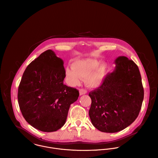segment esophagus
I'll return each instance as SVG.
<instances>
[{"mask_svg": "<svg viewBox=\"0 0 158 158\" xmlns=\"http://www.w3.org/2000/svg\"><path fill=\"white\" fill-rule=\"evenodd\" d=\"M87 90H84V89H80L79 90V95H82L84 94H87Z\"/></svg>", "mask_w": 158, "mask_h": 158, "instance_id": "esophagus-1", "label": "esophagus"}]
</instances>
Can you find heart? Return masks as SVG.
<instances>
[{
  "label": "heart",
  "mask_w": 158,
  "mask_h": 158,
  "mask_svg": "<svg viewBox=\"0 0 158 158\" xmlns=\"http://www.w3.org/2000/svg\"><path fill=\"white\" fill-rule=\"evenodd\" d=\"M96 60H77L73 63V67L66 69V78L71 85L78 84L81 78L86 79V85L89 87H96L102 82L106 74V65L102 64Z\"/></svg>",
  "instance_id": "obj_1"
}]
</instances>
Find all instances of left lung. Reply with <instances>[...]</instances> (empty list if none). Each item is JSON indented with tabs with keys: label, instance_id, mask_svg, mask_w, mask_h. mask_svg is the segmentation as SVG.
Instances as JSON below:
<instances>
[{
	"label": "left lung",
	"instance_id": "obj_1",
	"mask_svg": "<svg viewBox=\"0 0 158 158\" xmlns=\"http://www.w3.org/2000/svg\"><path fill=\"white\" fill-rule=\"evenodd\" d=\"M114 63V70L89 94L91 122L96 129L106 133L118 132L130 126L138 117L144 97L137 65L124 56L118 57Z\"/></svg>",
	"mask_w": 158,
	"mask_h": 158
}]
</instances>
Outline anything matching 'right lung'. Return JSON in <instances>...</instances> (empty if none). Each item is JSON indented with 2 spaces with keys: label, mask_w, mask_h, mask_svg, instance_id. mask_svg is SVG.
I'll use <instances>...</instances> for the list:
<instances>
[{
  "label": "right lung",
  "mask_w": 158,
  "mask_h": 158,
  "mask_svg": "<svg viewBox=\"0 0 158 158\" xmlns=\"http://www.w3.org/2000/svg\"><path fill=\"white\" fill-rule=\"evenodd\" d=\"M63 61L47 50L26 68L18 90L19 109L25 120L42 132H55L66 121L79 91L63 84Z\"/></svg>",
  "instance_id": "add662e5"
}]
</instances>
